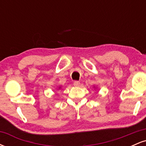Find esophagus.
Wrapping results in <instances>:
<instances>
[{
    "label": "esophagus",
    "mask_w": 146,
    "mask_h": 146,
    "mask_svg": "<svg viewBox=\"0 0 146 146\" xmlns=\"http://www.w3.org/2000/svg\"><path fill=\"white\" fill-rule=\"evenodd\" d=\"M73 85H74L75 86H80V82L79 81H75L74 82H73Z\"/></svg>",
    "instance_id": "34e87169"
}]
</instances>
